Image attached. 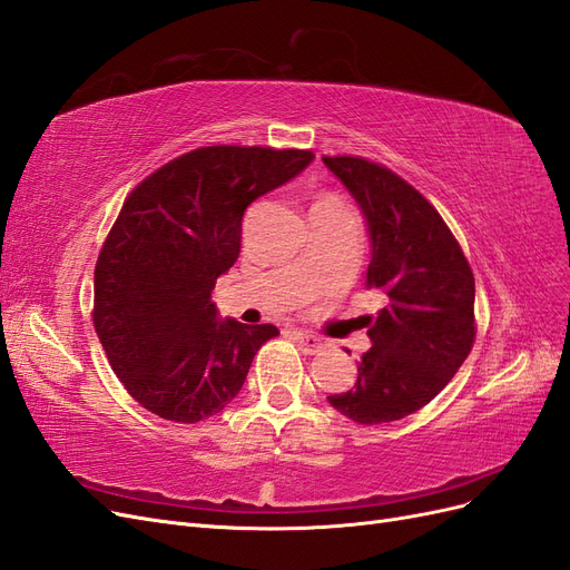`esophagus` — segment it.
Wrapping results in <instances>:
<instances>
[{
	"label": "esophagus",
	"instance_id": "1",
	"mask_svg": "<svg viewBox=\"0 0 570 570\" xmlns=\"http://www.w3.org/2000/svg\"><path fill=\"white\" fill-rule=\"evenodd\" d=\"M293 341H296V345L301 347L305 355H315L324 347V343L317 336H312L307 332H293Z\"/></svg>",
	"mask_w": 570,
	"mask_h": 570
}]
</instances>
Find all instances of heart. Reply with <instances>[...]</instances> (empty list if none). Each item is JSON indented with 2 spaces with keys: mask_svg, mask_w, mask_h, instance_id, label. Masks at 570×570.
<instances>
[{
  "mask_svg": "<svg viewBox=\"0 0 570 570\" xmlns=\"http://www.w3.org/2000/svg\"><path fill=\"white\" fill-rule=\"evenodd\" d=\"M326 204H341V200H338V198H332V196H328V198H322L320 204H315V206H326Z\"/></svg>",
  "mask_w": 570,
  "mask_h": 570,
  "instance_id": "obj_1",
  "label": "heart"
}]
</instances>
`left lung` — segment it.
Wrapping results in <instances>:
<instances>
[{
  "instance_id": "1",
  "label": "left lung",
  "mask_w": 570,
  "mask_h": 570,
  "mask_svg": "<svg viewBox=\"0 0 570 570\" xmlns=\"http://www.w3.org/2000/svg\"><path fill=\"white\" fill-rule=\"evenodd\" d=\"M360 206L370 232L366 286L385 293L372 347L351 391L328 405L357 424H389L445 389L475 338L471 267L443 217L405 179L357 156H322Z\"/></svg>"
}]
</instances>
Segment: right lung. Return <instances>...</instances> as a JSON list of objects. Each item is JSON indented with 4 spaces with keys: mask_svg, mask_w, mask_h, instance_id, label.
I'll list each match as a JSON object with an SVG mask.
<instances>
[{
    "mask_svg": "<svg viewBox=\"0 0 570 570\" xmlns=\"http://www.w3.org/2000/svg\"><path fill=\"white\" fill-rule=\"evenodd\" d=\"M312 160L298 149L204 146L127 196L95 269V328L144 410L181 424L223 412L261 345L279 336L272 324L223 320L210 298L242 250L246 208Z\"/></svg>",
    "mask_w": 570,
    "mask_h": 570,
    "instance_id": "1",
    "label": "right lung"
}]
</instances>
